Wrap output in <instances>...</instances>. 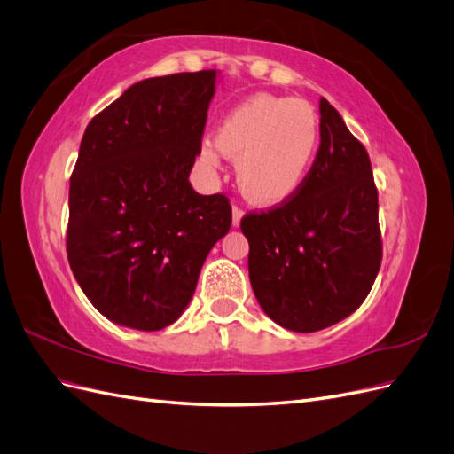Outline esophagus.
Returning <instances> with one entry per match:
<instances>
[{"instance_id": "34e87169", "label": "esophagus", "mask_w": 454, "mask_h": 454, "mask_svg": "<svg viewBox=\"0 0 454 454\" xmlns=\"http://www.w3.org/2000/svg\"><path fill=\"white\" fill-rule=\"evenodd\" d=\"M243 209H239V207H234L231 209V224H234V228H238L241 224V218H243Z\"/></svg>"}]
</instances>
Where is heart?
Returning a JSON list of instances; mask_svg holds the SVG:
<instances>
[{
  "label": "heart",
  "mask_w": 454,
  "mask_h": 454,
  "mask_svg": "<svg viewBox=\"0 0 454 454\" xmlns=\"http://www.w3.org/2000/svg\"><path fill=\"white\" fill-rule=\"evenodd\" d=\"M319 148L314 108L291 97L258 93L243 100L218 127L216 140L201 142V160L218 167L224 155L238 158V184L261 207H278L299 192Z\"/></svg>",
  "instance_id": "1"
}]
</instances>
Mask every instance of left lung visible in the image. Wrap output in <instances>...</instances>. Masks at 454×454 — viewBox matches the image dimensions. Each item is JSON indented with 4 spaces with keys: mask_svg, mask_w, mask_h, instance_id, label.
Instances as JSON below:
<instances>
[{
    "mask_svg": "<svg viewBox=\"0 0 454 454\" xmlns=\"http://www.w3.org/2000/svg\"><path fill=\"white\" fill-rule=\"evenodd\" d=\"M319 115L321 145L304 186L278 209L241 218L256 301L294 333L321 331L354 314L382 261L369 153L323 97Z\"/></svg>",
    "mask_w": 454,
    "mask_h": 454,
    "instance_id": "1",
    "label": "left lung"
}]
</instances>
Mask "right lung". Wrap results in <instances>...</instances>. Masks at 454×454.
Wrapping results in <instances>:
<instances>
[{
	"mask_svg": "<svg viewBox=\"0 0 454 454\" xmlns=\"http://www.w3.org/2000/svg\"><path fill=\"white\" fill-rule=\"evenodd\" d=\"M216 70L148 77L89 121L70 178L67 251L82 291L121 327L160 331L188 308L228 234L223 193L190 184Z\"/></svg>",
	"mask_w": 454,
	"mask_h": 454,
	"instance_id": "right-lung-1",
	"label": "right lung"
}]
</instances>
